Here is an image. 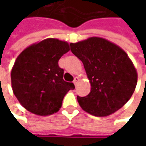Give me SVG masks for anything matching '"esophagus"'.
<instances>
[{"mask_svg":"<svg viewBox=\"0 0 146 146\" xmlns=\"http://www.w3.org/2000/svg\"><path fill=\"white\" fill-rule=\"evenodd\" d=\"M79 80H80V79L78 78V77H75V78H74V80H73V84H74L75 85H76V84L79 82Z\"/></svg>","mask_w":146,"mask_h":146,"instance_id":"1","label":"esophagus"}]
</instances>
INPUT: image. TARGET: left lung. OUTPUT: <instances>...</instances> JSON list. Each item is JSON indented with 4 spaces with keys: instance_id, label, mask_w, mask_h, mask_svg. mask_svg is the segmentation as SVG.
Segmentation results:
<instances>
[{
    "instance_id": "1",
    "label": "left lung",
    "mask_w": 146,
    "mask_h": 146,
    "mask_svg": "<svg viewBox=\"0 0 146 146\" xmlns=\"http://www.w3.org/2000/svg\"><path fill=\"white\" fill-rule=\"evenodd\" d=\"M71 51L82 61L91 84L85 97L77 96L80 107L95 116H107L123 107L135 92L138 74L127 54L102 37L70 43Z\"/></svg>"
}]
</instances>
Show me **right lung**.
I'll return each mask as SVG.
<instances>
[{"label":"right lung","mask_w":146,"mask_h":146,"mask_svg":"<svg viewBox=\"0 0 146 146\" xmlns=\"http://www.w3.org/2000/svg\"><path fill=\"white\" fill-rule=\"evenodd\" d=\"M66 41L48 38L21 52L11 69V88L26 110L38 116L57 113L64 96L75 86L63 80L58 60L70 51Z\"/></svg>","instance_id":"1"}]
</instances>
